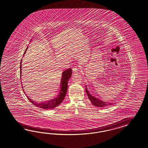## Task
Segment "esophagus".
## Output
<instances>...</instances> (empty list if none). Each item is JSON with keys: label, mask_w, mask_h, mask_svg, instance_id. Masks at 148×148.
<instances>
[{"label": "esophagus", "mask_w": 148, "mask_h": 148, "mask_svg": "<svg viewBox=\"0 0 148 148\" xmlns=\"http://www.w3.org/2000/svg\"><path fill=\"white\" fill-rule=\"evenodd\" d=\"M79 67H77V66H75L73 69V73H77L78 71H79Z\"/></svg>", "instance_id": "obj_1"}]
</instances>
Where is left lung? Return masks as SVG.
<instances>
[{"mask_svg":"<svg viewBox=\"0 0 148 148\" xmlns=\"http://www.w3.org/2000/svg\"><path fill=\"white\" fill-rule=\"evenodd\" d=\"M86 91L87 92L88 98L90 99V101H91V103L95 106L99 107V108H103V107H105V106H108L109 105H112V104H113V103H107V102H105L104 101H103L102 100H101L99 99H98L97 98L94 97V96H92V95H91L89 93V90H88V89H87L86 86Z\"/></svg>","mask_w":148,"mask_h":148,"instance_id":"obj_1","label":"left lung"}]
</instances>
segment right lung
<instances>
[{
    "label": "right lung",
    "instance_id": "obj_1",
    "mask_svg": "<svg viewBox=\"0 0 148 148\" xmlns=\"http://www.w3.org/2000/svg\"><path fill=\"white\" fill-rule=\"evenodd\" d=\"M27 49H28V47L26 48L23 56L25 54L26 51ZM21 64L22 60L20 62V77H21ZM72 74V70L71 69H67L62 73V77H61V82H61L60 83V89L59 90V92L58 93V95L56 97L52 99H50L47 101H43L41 103L36 102L35 101H33L30 98L28 97V96H27V94H25V92L24 91V90H23V92L26 95L27 97L28 98V99H29V101L37 107H38L41 108H44V109L54 108L58 106L60 104L61 102L64 99L66 94L67 92V88H68V81L71 77ZM22 88H23V87H22Z\"/></svg>",
    "mask_w": 148,
    "mask_h": 148
}]
</instances>
